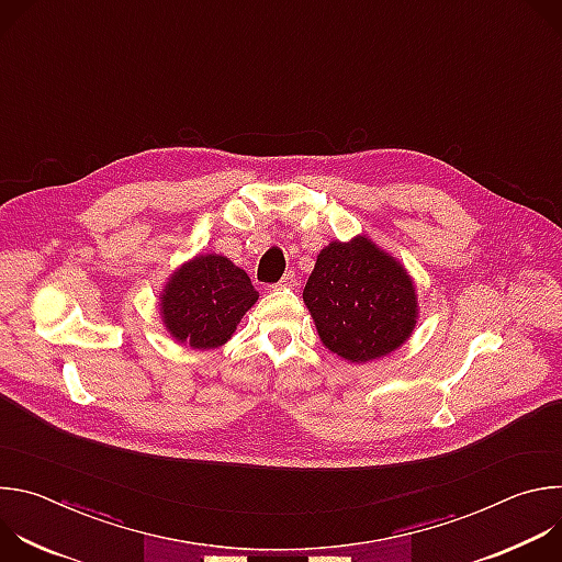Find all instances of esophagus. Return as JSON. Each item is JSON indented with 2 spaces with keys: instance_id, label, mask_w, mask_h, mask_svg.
<instances>
[{
  "instance_id": "obj_1",
  "label": "esophagus",
  "mask_w": 562,
  "mask_h": 562,
  "mask_svg": "<svg viewBox=\"0 0 562 562\" xmlns=\"http://www.w3.org/2000/svg\"><path fill=\"white\" fill-rule=\"evenodd\" d=\"M293 286H297V278H295L293 271L284 273V278L276 284V289H293Z\"/></svg>"
}]
</instances>
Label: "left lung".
I'll return each mask as SVG.
<instances>
[{"mask_svg":"<svg viewBox=\"0 0 562 562\" xmlns=\"http://www.w3.org/2000/svg\"><path fill=\"white\" fill-rule=\"evenodd\" d=\"M302 297L319 340L349 362L395 351L418 323L414 280L364 235L319 251Z\"/></svg>","mask_w":562,"mask_h":562,"instance_id":"8db88e82","label":"left lung"}]
</instances>
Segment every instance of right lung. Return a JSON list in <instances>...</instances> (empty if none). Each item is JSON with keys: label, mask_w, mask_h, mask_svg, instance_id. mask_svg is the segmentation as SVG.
Returning <instances> with one entry per match:
<instances>
[{"label": "right lung", "mask_w": 562, "mask_h": 562, "mask_svg": "<svg viewBox=\"0 0 562 562\" xmlns=\"http://www.w3.org/2000/svg\"><path fill=\"white\" fill-rule=\"evenodd\" d=\"M258 302L251 278L217 254L195 256L167 282L159 313L167 331L193 349L231 340L243 315Z\"/></svg>", "instance_id": "obj_1"}]
</instances>
